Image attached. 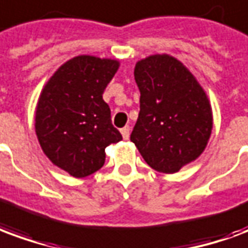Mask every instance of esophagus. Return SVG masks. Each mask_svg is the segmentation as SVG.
Listing matches in <instances>:
<instances>
[{"label": "esophagus", "instance_id": "obj_1", "mask_svg": "<svg viewBox=\"0 0 248 248\" xmlns=\"http://www.w3.org/2000/svg\"><path fill=\"white\" fill-rule=\"evenodd\" d=\"M121 134H122L124 139H129V137H130V127H129V126H124V129H121Z\"/></svg>", "mask_w": 248, "mask_h": 248}]
</instances>
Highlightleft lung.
I'll list each match as a JSON object with an SVG mask.
<instances>
[{"label": "left lung", "instance_id": "1", "mask_svg": "<svg viewBox=\"0 0 248 248\" xmlns=\"http://www.w3.org/2000/svg\"><path fill=\"white\" fill-rule=\"evenodd\" d=\"M134 76L140 110L130 139L151 168L175 173L208 144L213 127L208 97L193 75L168 55L138 62Z\"/></svg>", "mask_w": 248, "mask_h": 248}]
</instances>
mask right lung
Segmentation results:
<instances>
[{"label":"right lung","instance_id":"add662e5","mask_svg":"<svg viewBox=\"0 0 248 248\" xmlns=\"http://www.w3.org/2000/svg\"><path fill=\"white\" fill-rule=\"evenodd\" d=\"M118 65L117 60L76 56L59 68L40 94L35 114L40 147L73 177L102 168L105 148L122 139L102 100Z\"/></svg>","mask_w":248,"mask_h":248}]
</instances>
